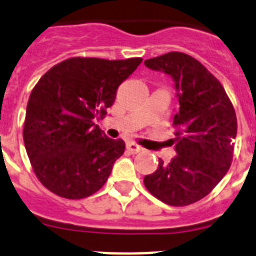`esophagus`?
Here are the masks:
<instances>
[{"mask_svg": "<svg viewBox=\"0 0 256 256\" xmlns=\"http://www.w3.org/2000/svg\"><path fill=\"white\" fill-rule=\"evenodd\" d=\"M126 148H128V151L130 154H138L140 152V151H143L142 147L139 146V144H136V143H132V142L128 143V144H126Z\"/></svg>", "mask_w": 256, "mask_h": 256, "instance_id": "esophagus-1", "label": "esophagus"}]
</instances>
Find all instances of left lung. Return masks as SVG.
<instances>
[{
  "label": "left lung",
  "mask_w": 256,
  "mask_h": 256,
  "mask_svg": "<svg viewBox=\"0 0 256 256\" xmlns=\"http://www.w3.org/2000/svg\"><path fill=\"white\" fill-rule=\"evenodd\" d=\"M175 80L178 112L174 117L178 155L144 176V186L158 200L186 206L214 189L229 171L236 136V110L222 84L197 59L184 52L144 60Z\"/></svg>",
  "instance_id": "obj_1"
}]
</instances>
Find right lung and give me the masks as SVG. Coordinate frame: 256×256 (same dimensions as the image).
<instances>
[{"label":"right lung","instance_id":"1","mask_svg":"<svg viewBox=\"0 0 256 256\" xmlns=\"http://www.w3.org/2000/svg\"><path fill=\"white\" fill-rule=\"evenodd\" d=\"M142 58H70L48 70L31 90L24 140L39 182L58 196L80 200L106 182L124 151L122 139L104 134L96 118L114 104L118 86Z\"/></svg>","mask_w":256,"mask_h":256}]
</instances>
